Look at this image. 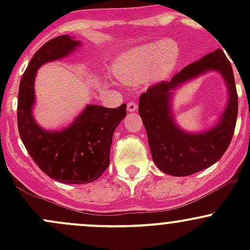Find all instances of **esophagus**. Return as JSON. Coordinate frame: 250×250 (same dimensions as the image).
<instances>
[{
	"label": "esophagus",
	"mask_w": 250,
	"mask_h": 250,
	"mask_svg": "<svg viewBox=\"0 0 250 250\" xmlns=\"http://www.w3.org/2000/svg\"><path fill=\"white\" fill-rule=\"evenodd\" d=\"M138 109V105L135 104V103H128L127 104V110L129 111V112H134V111H137Z\"/></svg>",
	"instance_id": "34e87169"
}]
</instances>
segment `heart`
<instances>
[{"instance_id":"heart-1","label":"heart","mask_w":250,"mask_h":250,"mask_svg":"<svg viewBox=\"0 0 250 250\" xmlns=\"http://www.w3.org/2000/svg\"><path fill=\"white\" fill-rule=\"evenodd\" d=\"M179 60L178 44L170 40L127 50L116 59L113 72L125 83L160 82L172 74Z\"/></svg>"}]
</instances>
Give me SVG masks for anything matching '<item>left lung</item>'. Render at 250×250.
<instances>
[{"instance_id": "left-lung-1", "label": "left lung", "mask_w": 250, "mask_h": 250, "mask_svg": "<svg viewBox=\"0 0 250 250\" xmlns=\"http://www.w3.org/2000/svg\"><path fill=\"white\" fill-rule=\"evenodd\" d=\"M209 71L219 72L226 81L228 104L213 127L197 133L186 132L173 118V92ZM237 113L238 97L232 66L221 49L188 64L170 81L152 85L139 99V115L147 134L153 162L158 169L173 176L191 175L218 162L233 137Z\"/></svg>"}]
</instances>
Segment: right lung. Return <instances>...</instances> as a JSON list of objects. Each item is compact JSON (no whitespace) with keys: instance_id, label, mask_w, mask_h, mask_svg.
<instances>
[{"instance_id":"add662e5","label":"right lung","mask_w":250,"mask_h":250,"mask_svg":"<svg viewBox=\"0 0 250 250\" xmlns=\"http://www.w3.org/2000/svg\"><path fill=\"white\" fill-rule=\"evenodd\" d=\"M80 46L81 42L69 35L44 43L22 75L18 94V128L22 144L42 172L64 184L92 183L107 169L113 132L127 115L125 104L116 109L89 104L60 130L44 129L36 122L32 109L37 70L67 57Z\"/></svg>"}]
</instances>
